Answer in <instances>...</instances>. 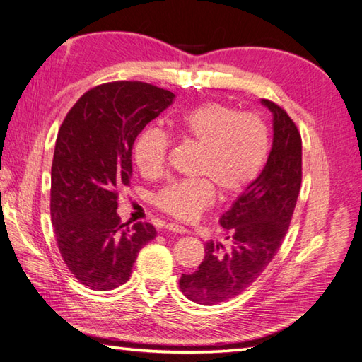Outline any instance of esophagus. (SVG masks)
<instances>
[{
    "label": "esophagus",
    "instance_id": "1",
    "mask_svg": "<svg viewBox=\"0 0 362 362\" xmlns=\"http://www.w3.org/2000/svg\"><path fill=\"white\" fill-rule=\"evenodd\" d=\"M165 228H166L168 231H171V233H177V234H187V233H188V230L185 228V226L179 225V223H166V225H165Z\"/></svg>",
    "mask_w": 362,
    "mask_h": 362
}]
</instances>
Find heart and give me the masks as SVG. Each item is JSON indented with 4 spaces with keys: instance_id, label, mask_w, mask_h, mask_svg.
Returning <instances> with one entry per match:
<instances>
[{
    "instance_id": "1",
    "label": "heart",
    "mask_w": 362,
    "mask_h": 362,
    "mask_svg": "<svg viewBox=\"0 0 362 362\" xmlns=\"http://www.w3.org/2000/svg\"><path fill=\"white\" fill-rule=\"evenodd\" d=\"M175 134L200 148L194 180H175L154 196L162 211L189 221L213 204L216 191L236 196L256 179L270 151L265 122L256 114L238 112L221 103L199 105L171 122ZM170 140L158 128L143 131L134 146V158L143 173L158 174L165 166Z\"/></svg>"
}]
</instances>
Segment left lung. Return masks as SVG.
I'll list each match as a JSON object with an SVG mask.
<instances>
[{
	"instance_id": "left-lung-1",
	"label": "left lung",
	"mask_w": 362,
	"mask_h": 362,
	"mask_svg": "<svg viewBox=\"0 0 362 362\" xmlns=\"http://www.w3.org/2000/svg\"><path fill=\"white\" fill-rule=\"evenodd\" d=\"M260 103L273 114L272 151L257 179L219 219L228 248L208 242L197 270L179 281L183 295L202 305L240 295L262 274L279 251L295 211L302 180L300 134L281 106L270 100Z\"/></svg>"
}]
</instances>
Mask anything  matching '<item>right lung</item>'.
Here are the masks:
<instances>
[{"label":"right lung","mask_w":362,"mask_h":362,"mask_svg":"<svg viewBox=\"0 0 362 362\" xmlns=\"http://www.w3.org/2000/svg\"><path fill=\"white\" fill-rule=\"evenodd\" d=\"M174 97L141 81L106 83L88 90L58 131L50 216L67 268L92 290L123 285L139 251L156 238L148 222H120L117 189L131 183L134 141Z\"/></svg>","instance_id":"right-lung-1"}]
</instances>
